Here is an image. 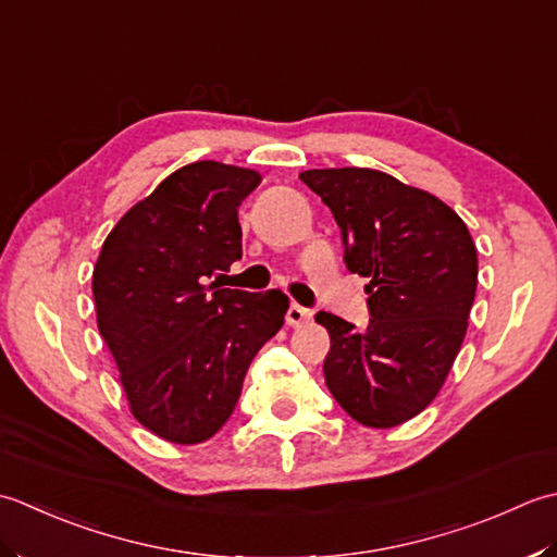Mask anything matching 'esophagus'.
Returning <instances> with one entry per match:
<instances>
[{
  "label": "esophagus",
  "mask_w": 557,
  "mask_h": 557,
  "mask_svg": "<svg viewBox=\"0 0 557 557\" xmlns=\"http://www.w3.org/2000/svg\"><path fill=\"white\" fill-rule=\"evenodd\" d=\"M312 317V310H308V308H302V305H298V302H293L290 308H288V312H286V324L288 326H300V324H305Z\"/></svg>",
  "instance_id": "34e87169"
}]
</instances>
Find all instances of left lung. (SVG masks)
I'll return each mask as SVG.
<instances>
[{
	"label": "left lung",
	"instance_id": "8db88e82",
	"mask_svg": "<svg viewBox=\"0 0 557 557\" xmlns=\"http://www.w3.org/2000/svg\"><path fill=\"white\" fill-rule=\"evenodd\" d=\"M300 180L332 209L348 271L370 278L362 332L332 312L314 317L332 338L326 387L360 425H401L435 399L467 336L479 283L471 233L445 201L380 170Z\"/></svg>",
	"mask_w": 557,
	"mask_h": 557
}]
</instances>
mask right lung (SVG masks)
I'll return each instance as SVG.
<instances>
[{"label": "right lung", "instance_id": "add662e5", "mask_svg": "<svg viewBox=\"0 0 557 557\" xmlns=\"http://www.w3.org/2000/svg\"><path fill=\"white\" fill-rule=\"evenodd\" d=\"M259 183L257 170L215 161L175 170L122 215L94 269L98 332L129 411L175 445L225 425L249 362L288 310L281 290L207 283L243 257L237 207Z\"/></svg>", "mask_w": 557, "mask_h": 557}]
</instances>
